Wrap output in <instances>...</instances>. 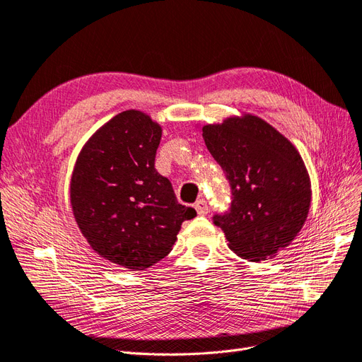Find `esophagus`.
Masks as SVG:
<instances>
[{
	"label": "esophagus",
	"mask_w": 362,
	"mask_h": 362,
	"mask_svg": "<svg viewBox=\"0 0 362 362\" xmlns=\"http://www.w3.org/2000/svg\"><path fill=\"white\" fill-rule=\"evenodd\" d=\"M194 207H195L198 215H202V216H204V215H207V213H209V206L206 203V199H198Z\"/></svg>",
	"instance_id": "1"
}]
</instances>
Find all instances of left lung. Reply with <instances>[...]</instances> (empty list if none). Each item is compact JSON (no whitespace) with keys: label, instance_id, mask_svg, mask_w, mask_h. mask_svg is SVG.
I'll return each mask as SVG.
<instances>
[{"label":"left lung","instance_id":"8db88e82","mask_svg":"<svg viewBox=\"0 0 362 362\" xmlns=\"http://www.w3.org/2000/svg\"><path fill=\"white\" fill-rule=\"evenodd\" d=\"M202 131L233 191L230 213L213 222L240 258L259 262L276 257L301 231L312 202L310 176L297 147L250 113Z\"/></svg>","mask_w":362,"mask_h":362}]
</instances>
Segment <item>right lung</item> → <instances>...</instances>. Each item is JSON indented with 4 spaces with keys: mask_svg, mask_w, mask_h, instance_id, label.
Masks as SVG:
<instances>
[{
    "mask_svg": "<svg viewBox=\"0 0 362 362\" xmlns=\"http://www.w3.org/2000/svg\"><path fill=\"white\" fill-rule=\"evenodd\" d=\"M163 127L144 112L125 110L92 134L71 174L70 203L92 250L128 270L167 257L183 221L170 180L155 170Z\"/></svg>",
    "mask_w": 362,
    "mask_h": 362,
    "instance_id": "1",
    "label": "right lung"
}]
</instances>
